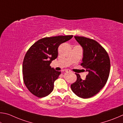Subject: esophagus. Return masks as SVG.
<instances>
[{
  "label": "esophagus",
  "instance_id": "34e87169",
  "mask_svg": "<svg viewBox=\"0 0 123 123\" xmlns=\"http://www.w3.org/2000/svg\"><path fill=\"white\" fill-rule=\"evenodd\" d=\"M65 72H67V73H70V72H71V71L70 70L67 69V70H65Z\"/></svg>",
  "mask_w": 123,
  "mask_h": 123
}]
</instances>
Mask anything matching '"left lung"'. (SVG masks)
Here are the masks:
<instances>
[{"label": "left lung", "mask_w": 123, "mask_h": 123, "mask_svg": "<svg viewBox=\"0 0 123 123\" xmlns=\"http://www.w3.org/2000/svg\"><path fill=\"white\" fill-rule=\"evenodd\" d=\"M74 38L83 47L80 65L88 74L85 80H82L80 75L76 74L77 80L71 88L79 97L89 98L98 93L106 84L110 71V60L106 50L96 40L84 37Z\"/></svg>", "instance_id": "8db88e82"}]
</instances>
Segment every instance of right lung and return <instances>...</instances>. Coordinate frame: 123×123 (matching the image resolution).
<instances>
[{"label":"right lung","mask_w":123,"mask_h":123,"mask_svg":"<svg viewBox=\"0 0 123 123\" xmlns=\"http://www.w3.org/2000/svg\"><path fill=\"white\" fill-rule=\"evenodd\" d=\"M72 37V35L45 37L38 40L28 49L23 60V80L33 95L42 98L53 91L54 82L61 72L51 68L50 64L58 57L59 45Z\"/></svg>","instance_id":"add662e5"}]
</instances>
